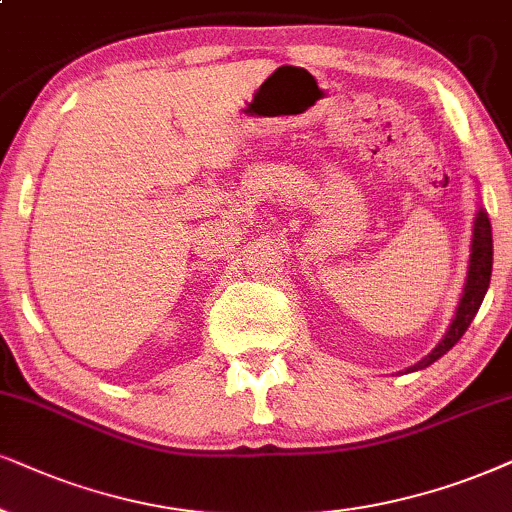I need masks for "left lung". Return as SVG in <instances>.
I'll use <instances>...</instances> for the list:
<instances>
[{
  "instance_id": "left-lung-1",
  "label": "left lung",
  "mask_w": 512,
  "mask_h": 512,
  "mask_svg": "<svg viewBox=\"0 0 512 512\" xmlns=\"http://www.w3.org/2000/svg\"><path fill=\"white\" fill-rule=\"evenodd\" d=\"M491 264H494V241H491V222L487 217V210H477L475 222H472V241H470V260H468V274H465L463 293L461 300H458L456 314L451 319L449 328H446L444 338L437 342V347L432 349L428 357H423L418 364H413L401 373H416L423 371L435 364L439 357H444L451 347L456 345L458 340L463 338V333L468 331V326L475 319L477 309L487 295L489 281H491Z\"/></svg>"
}]
</instances>
